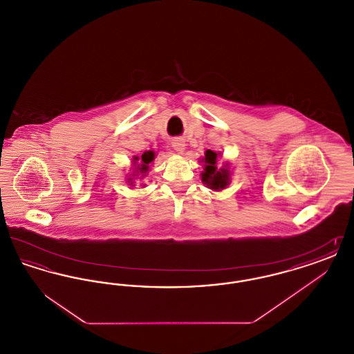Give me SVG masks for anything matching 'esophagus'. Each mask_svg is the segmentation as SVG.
I'll return each instance as SVG.
<instances>
[{
	"instance_id": "34e87169",
	"label": "esophagus",
	"mask_w": 354,
	"mask_h": 354,
	"mask_svg": "<svg viewBox=\"0 0 354 354\" xmlns=\"http://www.w3.org/2000/svg\"><path fill=\"white\" fill-rule=\"evenodd\" d=\"M185 142L182 139H174V142H172V147L175 151H185Z\"/></svg>"
}]
</instances>
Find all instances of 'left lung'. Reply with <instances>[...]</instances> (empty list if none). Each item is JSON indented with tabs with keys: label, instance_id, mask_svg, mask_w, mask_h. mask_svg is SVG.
I'll use <instances>...</instances> for the list:
<instances>
[{
	"label": "left lung",
	"instance_id": "8db88e82",
	"mask_svg": "<svg viewBox=\"0 0 354 354\" xmlns=\"http://www.w3.org/2000/svg\"><path fill=\"white\" fill-rule=\"evenodd\" d=\"M216 152L207 150L205 151V169L203 171L202 180L212 189H223L228 185L230 180V172L227 169H218L216 167Z\"/></svg>",
	"mask_w": 354,
	"mask_h": 354
}]
</instances>
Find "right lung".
Instances as JSON below:
<instances>
[{"instance_id": "1", "label": "right lung", "mask_w": 354, "mask_h": 354, "mask_svg": "<svg viewBox=\"0 0 354 354\" xmlns=\"http://www.w3.org/2000/svg\"><path fill=\"white\" fill-rule=\"evenodd\" d=\"M153 156H155V153L152 151H146L143 155H142V158L139 159V158H134L135 162L136 160H139V163H138V169H136V175H139V174H145V172H147V169H149V165L151 163L152 160H153Z\"/></svg>"}]
</instances>
